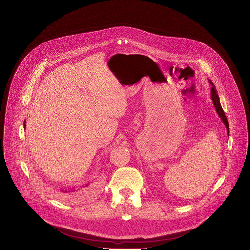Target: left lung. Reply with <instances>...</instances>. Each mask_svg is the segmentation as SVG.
<instances>
[{"mask_svg":"<svg viewBox=\"0 0 250 250\" xmlns=\"http://www.w3.org/2000/svg\"><path fill=\"white\" fill-rule=\"evenodd\" d=\"M209 82H210V81H209ZM210 84L212 85V87H211V93H210V95H211V100H212L213 105H215L216 111H217V113H218L219 117L222 119L223 123L225 124V125H226V127H227V130H228V134H229V123H228L227 117H226V115H225V113H224V111H223L222 105H221V103H220V98H219V96H218V94H217V90H216L215 86H213L212 82H210Z\"/></svg>","mask_w":250,"mask_h":250,"instance_id":"1","label":"left lung"}]
</instances>
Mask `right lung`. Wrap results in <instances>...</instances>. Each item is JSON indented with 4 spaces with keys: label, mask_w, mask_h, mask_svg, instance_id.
Segmentation results:
<instances>
[{
    "label": "right lung",
    "mask_w": 250,
    "mask_h": 250,
    "mask_svg": "<svg viewBox=\"0 0 250 250\" xmlns=\"http://www.w3.org/2000/svg\"><path fill=\"white\" fill-rule=\"evenodd\" d=\"M24 127H25V123L23 124ZM87 187V186H86ZM53 193L59 197L62 200L65 201H71V200H75V199H79L81 197L84 196V192L82 190H75V189H71V188H63L59 191H54Z\"/></svg>",
    "instance_id": "obj_1"
}]
</instances>
